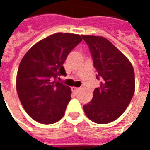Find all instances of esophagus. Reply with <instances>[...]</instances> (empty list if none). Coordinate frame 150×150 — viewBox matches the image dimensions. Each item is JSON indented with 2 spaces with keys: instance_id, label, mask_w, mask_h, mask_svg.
<instances>
[{
  "instance_id": "1",
  "label": "esophagus",
  "mask_w": 150,
  "mask_h": 150,
  "mask_svg": "<svg viewBox=\"0 0 150 150\" xmlns=\"http://www.w3.org/2000/svg\"><path fill=\"white\" fill-rule=\"evenodd\" d=\"M79 89H80V88H75V87H72L71 88V90L73 91H75V92H76V91H78L79 90Z\"/></svg>"
}]
</instances>
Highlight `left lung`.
<instances>
[{
  "label": "left lung",
  "mask_w": 150,
  "mask_h": 150,
  "mask_svg": "<svg viewBox=\"0 0 150 150\" xmlns=\"http://www.w3.org/2000/svg\"><path fill=\"white\" fill-rule=\"evenodd\" d=\"M93 59L100 79V88L83 110L89 119L97 124L112 122L126 110L135 91V75L129 60L107 38L82 35Z\"/></svg>",
  "instance_id": "obj_1"
}]
</instances>
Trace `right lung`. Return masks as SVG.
Here are the masks:
<instances>
[{"label": "right lung", "instance_id": "obj_1", "mask_svg": "<svg viewBox=\"0 0 150 150\" xmlns=\"http://www.w3.org/2000/svg\"><path fill=\"white\" fill-rule=\"evenodd\" d=\"M82 40L79 34L56 33L34 45L21 59L16 88L24 109L34 120L53 124L64 116L71 91L55 79L66 75L64 61Z\"/></svg>", "mask_w": 150, "mask_h": 150}]
</instances>
